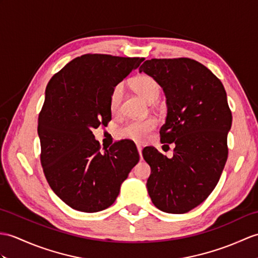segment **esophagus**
<instances>
[{
	"label": "esophagus",
	"mask_w": 258,
	"mask_h": 258,
	"mask_svg": "<svg viewBox=\"0 0 258 258\" xmlns=\"http://www.w3.org/2000/svg\"><path fill=\"white\" fill-rule=\"evenodd\" d=\"M137 151H139L140 156H142V151H143V147L141 145H137Z\"/></svg>",
	"instance_id": "34e87169"
}]
</instances>
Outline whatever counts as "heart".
Listing matches in <instances>:
<instances>
[{
  "mask_svg": "<svg viewBox=\"0 0 258 258\" xmlns=\"http://www.w3.org/2000/svg\"><path fill=\"white\" fill-rule=\"evenodd\" d=\"M132 86H133L135 92L146 102H148V103H154L159 98L161 92L159 82L154 77L148 75L136 77L133 82H132ZM123 93V83H118L112 90L109 105L110 111L113 114H115L121 109ZM155 127H156V121L154 118H147L144 119V121H133L124 125L121 131H119V134L125 137V139L135 142H144Z\"/></svg>",
  "mask_w": 258,
  "mask_h": 258,
  "instance_id": "1",
  "label": "heart"
}]
</instances>
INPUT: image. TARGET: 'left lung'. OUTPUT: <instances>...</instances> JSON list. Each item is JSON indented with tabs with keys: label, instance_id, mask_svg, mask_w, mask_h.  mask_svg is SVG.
Masks as SVG:
<instances>
[{
	"label": "left lung",
	"instance_id": "1",
	"mask_svg": "<svg viewBox=\"0 0 258 258\" xmlns=\"http://www.w3.org/2000/svg\"><path fill=\"white\" fill-rule=\"evenodd\" d=\"M140 73L164 90L168 110L160 142L175 144L172 158L154 147L143 151L151 166L148 195L161 211L189 212L210 196L226 163L232 125L226 92L206 66L190 58L151 59Z\"/></svg>",
	"mask_w": 258,
	"mask_h": 258
}]
</instances>
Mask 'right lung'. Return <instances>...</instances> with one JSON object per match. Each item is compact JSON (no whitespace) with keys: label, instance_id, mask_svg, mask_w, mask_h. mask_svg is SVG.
<instances>
[{"label":"right lung","instance_id":"obj_1","mask_svg":"<svg viewBox=\"0 0 258 258\" xmlns=\"http://www.w3.org/2000/svg\"><path fill=\"white\" fill-rule=\"evenodd\" d=\"M142 61L144 58L86 53L48 82L38 116L40 163L53 192L75 210L92 213L112 206L139 163L136 146L126 141L102 154L92 128L110 121L113 88Z\"/></svg>","mask_w":258,"mask_h":258}]
</instances>
